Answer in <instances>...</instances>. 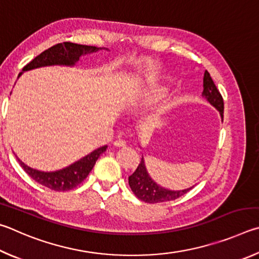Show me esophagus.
<instances>
[{
  "mask_svg": "<svg viewBox=\"0 0 259 259\" xmlns=\"http://www.w3.org/2000/svg\"><path fill=\"white\" fill-rule=\"evenodd\" d=\"M113 146L117 147V148H121V147H125L126 146V141L125 140H116L115 142H113Z\"/></svg>",
  "mask_w": 259,
  "mask_h": 259,
  "instance_id": "esophagus-1",
  "label": "esophagus"
}]
</instances>
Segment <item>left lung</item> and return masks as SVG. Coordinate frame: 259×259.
<instances>
[{
    "instance_id": "obj_1",
    "label": "left lung",
    "mask_w": 259,
    "mask_h": 259,
    "mask_svg": "<svg viewBox=\"0 0 259 259\" xmlns=\"http://www.w3.org/2000/svg\"><path fill=\"white\" fill-rule=\"evenodd\" d=\"M202 95L216 109H219L221 116L223 118V112H224L223 97H222L220 91L217 90L214 80L211 79L209 72L207 70L205 71V75H203ZM128 184L135 196H137L140 200H142L147 203H158V202L175 200V199L182 197L183 194H185L193 188L192 187L190 189H185V190H182V191H170V190L159 187V185L153 182L150 176H149L146 165H144L143 158L141 159L140 165L138 166L137 170H135L134 173L128 178Z\"/></svg>"
}]
</instances>
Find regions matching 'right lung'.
<instances>
[{"label": "right lung", "mask_w": 259, "mask_h": 259, "mask_svg": "<svg viewBox=\"0 0 259 259\" xmlns=\"http://www.w3.org/2000/svg\"><path fill=\"white\" fill-rule=\"evenodd\" d=\"M99 51V48L91 47V45H80L71 42H63L53 45L48 50H45L36 58H34L29 63L22 68V71L34 69V68L52 66V65H66L72 66L76 61L79 60V57L83 54L92 53ZM21 75V72L19 76ZM107 150V146L101 147L91 152L90 155L84 157L83 159L74 162L69 167H66L61 170L52 171V173H44L30 168L26 166L24 162L18 159L20 166L28 174L31 179L36 182L42 184L53 191H69V190L76 188L83 181L88 178L90 171L92 170L95 161L98 160L100 155Z\"/></svg>", "instance_id": "add662e5"}]
</instances>
